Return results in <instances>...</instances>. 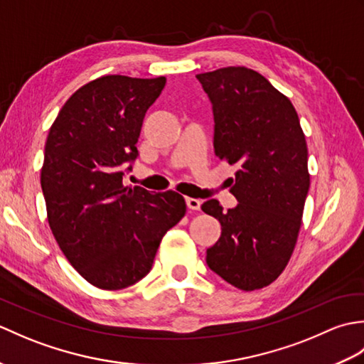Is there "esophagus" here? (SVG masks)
<instances>
[{
	"label": "esophagus",
	"mask_w": 364,
	"mask_h": 364,
	"mask_svg": "<svg viewBox=\"0 0 364 364\" xmlns=\"http://www.w3.org/2000/svg\"><path fill=\"white\" fill-rule=\"evenodd\" d=\"M186 205L191 211H198L200 210V205H202V202H200L198 198H192V197H188L186 198Z\"/></svg>",
	"instance_id": "esophagus-1"
}]
</instances>
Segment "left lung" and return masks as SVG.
<instances>
[{
	"label": "left lung",
	"instance_id": "obj_1",
	"mask_svg": "<svg viewBox=\"0 0 364 364\" xmlns=\"http://www.w3.org/2000/svg\"><path fill=\"white\" fill-rule=\"evenodd\" d=\"M214 112V153L236 166L230 178L237 206L202 205L222 225L206 262L242 291L277 280L297 242L308 189V149L296 107L264 76L247 67L197 75Z\"/></svg>",
	"mask_w": 364,
	"mask_h": 364
}]
</instances>
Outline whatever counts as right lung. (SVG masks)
Masks as SVG:
<instances>
[{
    "instance_id": "obj_1",
    "label": "right lung",
    "mask_w": 364,
    "mask_h": 364,
    "mask_svg": "<svg viewBox=\"0 0 364 364\" xmlns=\"http://www.w3.org/2000/svg\"><path fill=\"white\" fill-rule=\"evenodd\" d=\"M166 78L106 75L67 100L45 144L41 184L60 250L100 289L128 288L150 272L161 239L186 214L175 191L125 186L127 162Z\"/></svg>"
}]
</instances>
